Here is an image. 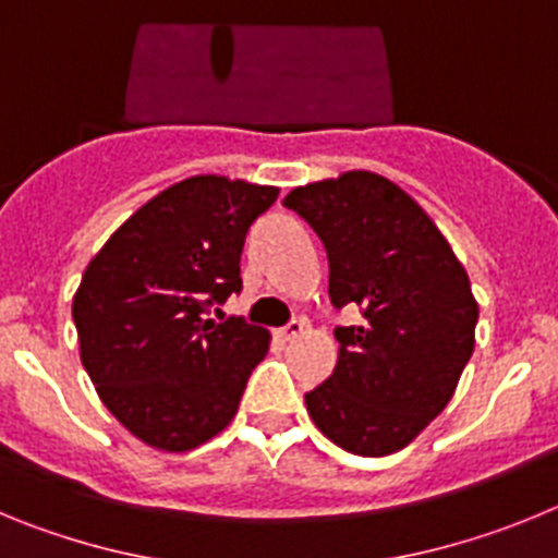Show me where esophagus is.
<instances>
[{
  "instance_id": "esophagus-1",
  "label": "esophagus",
  "mask_w": 558,
  "mask_h": 558,
  "mask_svg": "<svg viewBox=\"0 0 558 558\" xmlns=\"http://www.w3.org/2000/svg\"><path fill=\"white\" fill-rule=\"evenodd\" d=\"M304 329H307V324H304L302 318H293V322H290L288 327L279 329V338H282V340H295V338H302Z\"/></svg>"
}]
</instances>
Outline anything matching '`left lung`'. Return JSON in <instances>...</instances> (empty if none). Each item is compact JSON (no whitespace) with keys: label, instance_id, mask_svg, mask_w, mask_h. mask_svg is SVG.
Here are the masks:
<instances>
[{"label":"left lung","instance_id":"obj_1","mask_svg":"<svg viewBox=\"0 0 558 558\" xmlns=\"http://www.w3.org/2000/svg\"><path fill=\"white\" fill-rule=\"evenodd\" d=\"M322 236L329 299L357 304L338 327V363L304 397L315 427L363 458L402 450L445 411L475 349L470 276L427 211L368 170L295 186L284 198Z\"/></svg>","mask_w":558,"mask_h":558}]
</instances>
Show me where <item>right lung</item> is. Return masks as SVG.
<instances>
[{"instance_id": "obj_1", "label": "right lung", "mask_w": 558, "mask_h": 558, "mask_svg": "<svg viewBox=\"0 0 558 558\" xmlns=\"http://www.w3.org/2000/svg\"><path fill=\"white\" fill-rule=\"evenodd\" d=\"M279 190L192 175L153 195L92 256L72 299L81 363L111 416L161 452L229 427L270 332L206 318L243 288L245 231Z\"/></svg>"}]
</instances>
